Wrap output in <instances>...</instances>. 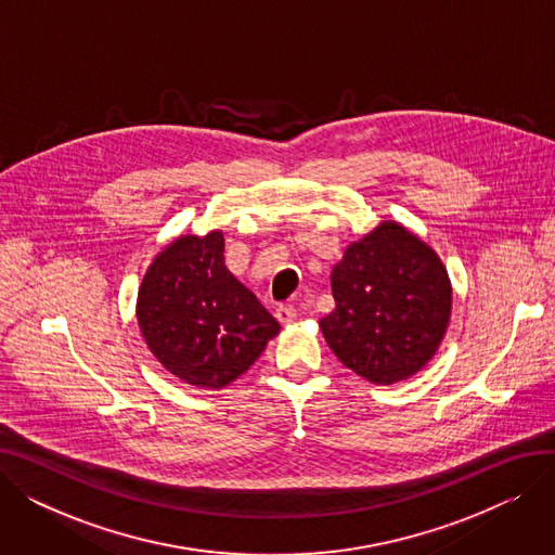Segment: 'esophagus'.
I'll list each match as a JSON object with an SVG mask.
<instances>
[{
	"label": "esophagus",
	"mask_w": 555,
	"mask_h": 555,
	"mask_svg": "<svg viewBox=\"0 0 555 555\" xmlns=\"http://www.w3.org/2000/svg\"><path fill=\"white\" fill-rule=\"evenodd\" d=\"M276 319L285 326V324H293L297 319V308L289 306V304H283L276 308Z\"/></svg>",
	"instance_id": "obj_1"
}]
</instances>
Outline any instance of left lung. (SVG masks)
Masks as SVG:
<instances>
[{"label": "left lung", "instance_id": "left-lung-1", "mask_svg": "<svg viewBox=\"0 0 555 555\" xmlns=\"http://www.w3.org/2000/svg\"><path fill=\"white\" fill-rule=\"evenodd\" d=\"M335 310L322 328L344 366L375 385L418 373L439 348L452 312L441 258L398 222L348 245L331 274Z\"/></svg>", "mask_w": 555, "mask_h": 555}]
</instances>
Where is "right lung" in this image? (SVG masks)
Instances as JSON below:
<instances>
[{
	"instance_id": "add662e5",
	"label": "right lung",
	"mask_w": 555,
	"mask_h": 555,
	"mask_svg": "<svg viewBox=\"0 0 555 555\" xmlns=\"http://www.w3.org/2000/svg\"><path fill=\"white\" fill-rule=\"evenodd\" d=\"M137 319L166 371L199 389L236 380L281 331L227 270L220 231L180 236L157 254L139 287Z\"/></svg>"
}]
</instances>
